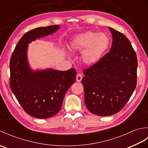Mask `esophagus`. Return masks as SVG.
<instances>
[{"label": "esophagus", "mask_w": 148, "mask_h": 148, "mask_svg": "<svg viewBox=\"0 0 148 148\" xmlns=\"http://www.w3.org/2000/svg\"><path fill=\"white\" fill-rule=\"evenodd\" d=\"M82 78H83V76L81 74H77L76 75V81L77 82H80L81 79H82Z\"/></svg>", "instance_id": "34e87169"}]
</instances>
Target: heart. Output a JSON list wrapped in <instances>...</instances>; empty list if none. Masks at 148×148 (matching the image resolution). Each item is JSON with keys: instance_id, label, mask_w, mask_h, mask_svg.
Wrapping results in <instances>:
<instances>
[{"instance_id": "1", "label": "heart", "mask_w": 148, "mask_h": 148, "mask_svg": "<svg viewBox=\"0 0 148 148\" xmlns=\"http://www.w3.org/2000/svg\"><path fill=\"white\" fill-rule=\"evenodd\" d=\"M111 42V38L107 34L88 31L75 37L71 43V48L74 51L82 52L83 62L92 65L100 60L109 48Z\"/></svg>"}]
</instances>
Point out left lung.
Segmentation results:
<instances>
[{
    "label": "left lung",
    "mask_w": 148,
    "mask_h": 148,
    "mask_svg": "<svg viewBox=\"0 0 148 148\" xmlns=\"http://www.w3.org/2000/svg\"><path fill=\"white\" fill-rule=\"evenodd\" d=\"M112 36L110 51L83 71L84 103L93 114L108 116L120 111L137 84V58L123 34L109 27Z\"/></svg>",
    "instance_id": "8db88e82"
}]
</instances>
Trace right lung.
I'll use <instances>...</instances> for the list:
<instances>
[{"instance_id":"1","label":"right lung","mask_w":148,"mask_h":148,"mask_svg":"<svg viewBox=\"0 0 148 148\" xmlns=\"http://www.w3.org/2000/svg\"><path fill=\"white\" fill-rule=\"evenodd\" d=\"M59 28V25H51L29 31L19 40L11 58L12 92L24 111L36 118H49L57 114L66 92L76 80L75 69L65 71L53 69L34 71L28 61L29 44L53 34Z\"/></svg>"}]
</instances>
